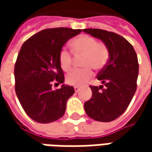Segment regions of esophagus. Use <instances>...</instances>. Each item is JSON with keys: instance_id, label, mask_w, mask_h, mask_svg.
I'll use <instances>...</instances> for the list:
<instances>
[{"instance_id": "esophagus-1", "label": "esophagus", "mask_w": 152, "mask_h": 152, "mask_svg": "<svg viewBox=\"0 0 152 152\" xmlns=\"http://www.w3.org/2000/svg\"><path fill=\"white\" fill-rule=\"evenodd\" d=\"M74 91H75V92H79V91H80V88L78 87V86H75V87H74Z\"/></svg>"}]
</instances>
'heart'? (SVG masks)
I'll return each instance as SVG.
<instances>
[{"instance_id":"obj_1","label":"heart","mask_w":152,"mask_h":152,"mask_svg":"<svg viewBox=\"0 0 152 152\" xmlns=\"http://www.w3.org/2000/svg\"><path fill=\"white\" fill-rule=\"evenodd\" d=\"M71 46L75 54L85 55L82 66L85 68L81 70H73L67 75L66 81L68 85L81 86L89 82L93 77V71L102 70L107 63L109 51L107 47L102 43H98L93 37L88 35H81L74 39ZM58 61L61 69L68 72L73 65V58L71 53L65 48L59 51Z\"/></svg>"}]
</instances>
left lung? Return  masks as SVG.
<instances>
[{
  "instance_id": "obj_1",
  "label": "left lung",
  "mask_w": 152,
  "mask_h": 152,
  "mask_svg": "<svg viewBox=\"0 0 152 152\" xmlns=\"http://www.w3.org/2000/svg\"><path fill=\"white\" fill-rule=\"evenodd\" d=\"M83 31L101 39L109 51L107 65L97 74L104 86H90L92 96L85 103V113L92 119L111 122L125 112L136 91L137 55L133 45L116 33L99 28Z\"/></svg>"
}]
</instances>
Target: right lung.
I'll use <instances>...</instances> for the list:
<instances>
[{
	"label": "right lung",
	"mask_w": 152,
	"mask_h": 152,
	"mask_svg": "<svg viewBox=\"0 0 152 152\" xmlns=\"http://www.w3.org/2000/svg\"><path fill=\"white\" fill-rule=\"evenodd\" d=\"M80 32L69 28H46L28 39L21 47L14 67L15 91L24 112L37 123H51L65 113L74 89L63 84L58 55L67 40ZM53 81L63 84L60 89L52 90Z\"/></svg>",
	"instance_id": "right-lung-1"
}]
</instances>
